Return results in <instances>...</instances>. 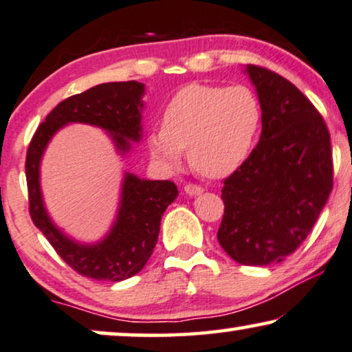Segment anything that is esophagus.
<instances>
[{
	"mask_svg": "<svg viewBox=\"0 0 352 352\" xmlns=\"http://www.w3.org/2000/svg\"><path fill=\"white\" fill-rule=\"evenodd\" d=\"M203 188H201L199 185H195V184H188L185 186V193L186 195H190V196H198V195H201L203 193Z\"/></svg>",
	"mask_w": 352,
	"mask_h": 352,
	"instance_id": "1",
	"label": "esophagus"
}]
</instances>
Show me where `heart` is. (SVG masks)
<instances>
[{
  "label": "heart",
  "mask_w": 352,
  "mask_h": 352,
  "mask_svg": "<svg viewBox=\"0 0 352 352\" xmlns=\"http://www.w3.org/2000/svg\"><path fill=\"white\" fill-rule=\"evenodd\" d=\"M262 127V106L245 85H188L168 101L162 127L148 133L151 156L179 167L188 148L191 167L206 179H225L254 151Z\"/></svg>",
  "instance_id": "heart-1"
}]
</instances>
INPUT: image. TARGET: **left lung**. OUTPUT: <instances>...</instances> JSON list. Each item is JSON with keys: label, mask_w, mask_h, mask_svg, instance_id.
<instances>
[{"label": "left lung", "mask_w": 352, "mask_h": 352, "mask_svg": "<svg viewBox=\"0 0 352 352\" xmlns=\"http://www.w3.org/2000/svg\"><path fill=\"white\" fill-rule=\"evenodd\" d=\"M262 106L261 138L223 180L217 240L243 265L282 262L306 240L333 188L330 133L311 101L282 75L246 65Z\"/></svg>", "instance_id": "obj_1"}]
</instances>
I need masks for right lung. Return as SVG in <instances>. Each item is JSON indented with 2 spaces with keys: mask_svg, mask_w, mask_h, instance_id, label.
I'll return each mask as SVG.
<instances>
[{
  "mask_svg": "<svg viewBox=\"0 0 352 352\" xmlns=\"http://www.w3.org/2000/svg\"><path fill=\"white\" fill-rule=\"evenodd\" d=\"M143 95V83L130 80L101 83L70 96L46 116L27 149L30 217L60 259L83 277L120 282L138 274L153 254L162 214L179 196V190L170 180H143L125 172L111 230L98 243H78L56 227L45 208L40 186L41 157L54 133L75 122L106 130L119 154H127L132 142L142 140Z\"/></svg>",
  "mask_w": 352,
  "mask_h": 352,
  "instance_id": "add662e5",
  "label": "right lung"
}]
</instances>
